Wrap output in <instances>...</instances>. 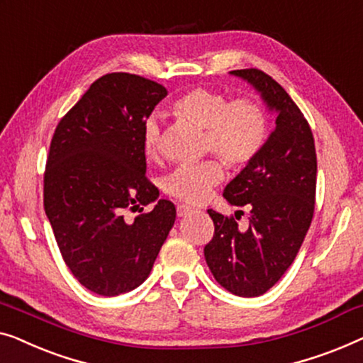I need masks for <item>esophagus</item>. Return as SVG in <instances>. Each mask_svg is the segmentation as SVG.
I'll use <instances>...</instances> for the list:
<instances>
[{
    "instance_id": "34e87169",
    "label": "esophagus",
    "mask_w": 363,
    "mask_h": 363,
    "mask_svg": "<svg viewBox=\"0 0 363 363\" xmlns=\"http://www.w3.org/2000/svg\"><path fill=\"white\" fill-rule=\"evenodd\" d=\"M189 212H192V207H189V206H177V217H184V216H187Z\"/></svg>"
}]
</instances>
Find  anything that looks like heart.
<instances>
[{
	"label": "heart",
	"mask_w": 363,
	"mask_h": 363,
	"mask_svg": "<svg viewBox=\"0 0 363 363\" xmlns=\"http://www.w3.org/2000/svg\"><path fill=\"white\" fill-rule=\"evenodd\" d=\"M177 118L206 130V152H213L233 169H243L257 160L269 136V116L258 100L238 96L230 100L223 91L192 89L172 104ZM145 155L157 160L162 152L161 126L156 116L145 120L141 130ZM223 166L208 160L196 166L176 167L164 181L169 196L187 203L207 201L213 187L223 181Z\"/></svg>",
	"instance_id": "b5f03b06"
}]
</instances>
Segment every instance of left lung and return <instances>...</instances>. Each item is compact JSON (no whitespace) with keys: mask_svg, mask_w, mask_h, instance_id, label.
Returning a JSON list of instances; mask_svg holds the SVG:
<instances>
[{"mask_svg":"<svg viewBox=\"0 0 363 363\" xmlns=\"http://www.w3.org/2000/svg\"><path fill=\"white\" fill-rule=\"evenodd\" d=\"M232 74L250 82L277 110V128L257 160L223 191L232 206L250 207L247 230L208 208L216 230L203 257L218 284L255 298L279 281L304 242L314 216L318 160L308 120L283 86L258 69Z\"/></svg>","mask_w":363,"mask_h":363,"instance_id":"8db88e82","label":"left lung"}]
</instances>
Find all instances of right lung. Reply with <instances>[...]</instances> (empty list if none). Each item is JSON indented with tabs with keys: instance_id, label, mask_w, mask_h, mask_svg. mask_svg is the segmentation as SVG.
<instances>
[{
	"instance_id": "add662e5",
	"label": "right lung",
	"mask_w": 363,
	"mask_h": 363,
	"mask_svg": "<svg viewBox=\"0 0 363 363\" xmlns=\"http://www.w3.org/2000/svg\"><path fill=\"white\" fill-rule=\"evenodd\" d=\"M167 95L157 82L113 72L96 79L59 121L44 171V211L65 264L100 296L128 293L150 277L174 225L176 207L126 223L123 212L155 202L146 177L143 123Z\"/></svg>"
}]
</instances>
